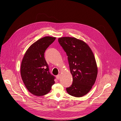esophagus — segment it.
<instances>
[{"label": "esophagus", "instance_id": "1", "mask_svg": "<svg viewBox=\"0 0 121 121\" xmlns=\"http://www.w3.org/2000/svg\"><path fill=\"white\" fill-rule=\"evenodd\" d=\"M60 77H61V75H60V74H58V75H57L56 76V78H57V79H59V78H60Z\"/></svg>", "mask_w": 121, "mask_h": 121}]
</instances>
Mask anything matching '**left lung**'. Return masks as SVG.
I'll use <instances>...</instances> for the list:
<instances>
[{"label":"left lung","instance_id":"1","mask_svg":"<svg viewBox=\"0 0 121 121\" xmlns=\"http://www.w3.org/2000/svg\"><path fill=\"white\" fill-rule=\"evenodd\" d=\"M58 42L68 56L72 85L66 88L67 93L81 97L89 92L96 81L98 67L92 50L87 43L74 37H63Z\"/></svg>","mask_w":121,"mask_h":121}]
</instances>
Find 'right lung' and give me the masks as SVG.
Instances as JSON below:
<instances>
[{"instance_id": "1", "label": "right lung", "mask_w": 121, "mask_h": 121, "mask_svg": "<svg viewBox=\"0 0 121 121\" xmlns=\"http://www.w3.org/2000/svg\"><path fill=\"white\" fill-rule=\"evenodd\" d=\"M55 39L56 37L46 36L37 40L29 47L22 60V78L28 91L35 96L47 94L55 83V78L49 72L44 53Z\"/></svg>"}]
</instances>
